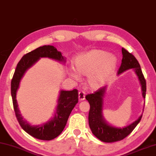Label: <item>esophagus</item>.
Returning a JSON list of instances; mask_svg holds the SVG:
<instances>
[{
    "instance_id": "1",
    "label": "esophagus",
    "mask_w": 156,
    "mask_h": 156,
    "mask_svg": "<svg viewBox=\"0 0 156 156\" xmlns=\"http://www.w3.org/2000/svg\"><path fill=\"white\" fill-rule=\"evenodd\" d=\"M78 98H79V101H82L85 100V93L83 91H79V92H78Z\"/></svg>"
}]
</instances>
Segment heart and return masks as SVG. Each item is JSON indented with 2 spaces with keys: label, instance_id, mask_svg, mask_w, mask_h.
Masks as SVG:
<instances>
[{
  "label": "heart",
  "instance_id": "obj_1",
  "mask_svg": "<svg viewBox=\"0 0 156 156\" xmlns=\"http://www.w3.org/2000/svg\"><path fill=\"white\" fill-rule=\"evenodd\" d=\"M76 69L71 68L69 73L76 80L80 75L87 76V83L91 90H97L110 78L117 65L115 55L98 49L89 51L78 55L74 60Z\"/></svg>",
  "mask_w": 156,
  "mask_h": 156
}]
</instances>
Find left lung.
Here are the masks:
<instances>
[{"label":"left lung","mask_w":156,"mask_h":156,"mask_svg":"<svg viewBox=\"0 0 156 156\" xmlns=\"http://www.w3.org/2000/svg\"><path fill=\"white\" fill-rule=\"evenodd\" d=\"M122 60L118 76L121 75L124 71L133 69L139 79L141 87H142V96L145 98L147 84L143 75L142 69L137 59L126 49L122 48ZM107 86L101 88L96 92L91 94H87L85 98L90 105L89 112V125L91 132L98 140L103 142L112 143L123 140L130 134L140 122L142 115L137 119L130 124L123 127H116L106 122L103 115V98L106 94Z\"/></svg>","instance_id":"obj_1"}]
</instances>
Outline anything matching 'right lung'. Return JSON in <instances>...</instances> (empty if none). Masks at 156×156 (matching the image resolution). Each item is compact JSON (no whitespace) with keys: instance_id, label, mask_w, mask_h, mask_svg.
I'll return each mask as SVG.
<instances>
[{"instance_id":"1","label":"right lung","mask_w":156,"mask_h":156,"mask_svg":"<svg viewBox=\"0 0 156 156\" xmlns=\"http://www.w3.org/2000/svg\"><path fill=\"white\" fill-rule=\"evenodd\" d=\"M48 58L65 64L66 58L53 46H43L26 54L19 62L11 82V94L14 110L17 120L21 128L33 137L41 140H51L58 137L65 128L71 111L78 103L77 90H60L58 105L54 116L46 123L39 125H31L22 117L16 101V92L24 74L39 59Z\"/></svg>"}]
</instances>
